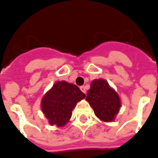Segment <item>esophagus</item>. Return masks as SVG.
Returning <instances> with one entry per match:
<instances>
[{"label": "esophagus", "mask_w": 158, "mask_h": 158, "mask_svg": "<svg viewBox=\"0 0 158 158\" xmlns=\"http://www.w3.org/2000/svg\"><path fill=\"white\" fill-rule=\"evenodd\" d=\"M80 90H81L84 94H86V88L84 86H81L80 87Z\"/></svg>", "instance_id": "34e87169"}]
</instances>
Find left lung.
<instances>
[{
	"mask_svg": "<svg viewBox=\"0 0 158 158\" xmlns=\"http://www.w3.org/2000/svg\"><path fill=\"white\" fill-rule=\"evenodd\" d=\"M86 100L97 117L105 122L115 120L121 104L117 93L104 79H94L87 94Z\"/></svg>",
	"mask_w": 158,
	"mask_h": 158,
	"instance_id": "8db88e82",
	"label": "left lung"
}]
</instances>
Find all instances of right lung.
Wrapping results in <instances>:
<instances>
[{
    "label": "right lung",
    "mask_w": 158,
    "mask_h": 158,
    "mask_svg": "<svg viewBox=\"0 0 158 158\" xmlns=\"http://www.w3.org/2000/svg\"><path fill=\"white\" fill-rule=\"evenodd\" d=\"M85 97L76 85L58 81L44 95L41 107L51 125L62 127L69 120L77 102Z\"/></svg>",
    "instance_id": "right-lung-1"
}]
</instances>
